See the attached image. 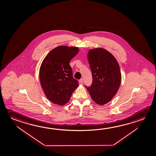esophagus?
<instances>
[{
	"instance_id": "esophagus-1",
	"label": "esophagus",
	"mask_w": 156,
	"mask_h": 156,
	"mask_svg": "<svg viewBox=\"0 0 156 156\" xmlns=\"http://www.w3.org/2000/svg\"><path fill=\"white\" fill-rule=\"evenodd\" d=\"M79 83L81 84H82L83 83V82H84V80H83V78H82V79H80L79 80Z\"/></svg>"
}]
</instances>
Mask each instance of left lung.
Instances as JSON below:
<instances>
[{
	"label": "left lung",
	"mask_w": 156,
	"mask_h": 156,
	"mask_svg": "<svg viewBox=\"0 0 156 156\" xmlns=\"http://www.w3.org/2000/svg\"><path fill=\"white\" fill-rule=\"evenodd\" d=\"M92 83L87 87L92 100L98 105L107 103L115 96L121 81L120 66L115 57L105 49H92L87 54Z\"/></svg>",
	"instance_id": "obj_1"
}]
</instances>
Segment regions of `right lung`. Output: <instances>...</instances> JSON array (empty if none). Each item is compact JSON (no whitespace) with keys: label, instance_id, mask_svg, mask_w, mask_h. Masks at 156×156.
<instances>
[{"label":"right lung","instance_id":"obj_1","mask_svg":"<svg viewBox=\"0 0 156 156\" xmlns=\"http://www.w3.org/2000/svg\"><path fill=\"white\" fill-rule=\"evenodd\" d=\"M78 51L76 47L58 46L42 62L39 72L41 87L46 97L54 104L65 105L79 86L69 65V62Z\"/></svg>","mask_w":156,"mask_h":156}]
</instances>
